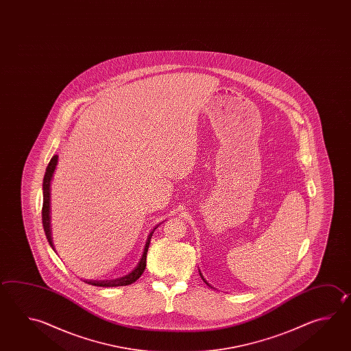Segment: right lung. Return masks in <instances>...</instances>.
Returning a JSON list of instances; mask_svg holds the SVG:
<instances>
[{
  "instance_id": "add662e5",
  "label": "right lung",
  "mask_w": 351,
  "mask_h": 351,
  "mask_svg": "<svg viewBox=\"0 0 351 351\" xmlns=\"http://www.w3.org/2000/svg\"><path fill=\"white\" fill-rule=\"evenodd\" d=\"M58 161V155H54L53 158L49 161V164L47 166L46 173H45V179H43V205H42V223H43V228H45V233H46L47 239L49 242L51 247L53 248L52 245V239H51V227H49V185H51V180H52V175H53L54 169L57 165ZM152 232L147 239L146 242L145 250H144V254L143 258L140 261L139 265L136 267L135 271H132L130 274H128L125 277L119 278V279H114V280H84L86 283L90 285H95V287H123V285H129L134 283L135 280H138L143 271H145L146 267V254H147V250H149V245H150V239H152ZM54 250V248H53Z\"/></svg>"
}]
</instances>
